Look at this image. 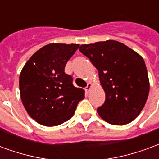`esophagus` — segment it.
<instances>
[{
  "label": "esophagus",
  "mask_w": 159,
  "mask_h": 159,
  "mask_svg": "<svg viewBox=\"0 0 159 159\" xmlns=\"http://www.w3.org/2000/svg\"><path fill=\"white\" fill-rule=\"evenodd\" d=\"M92 87V84H91V82H88V84H87V86L85 87V91H87V92H89V91L91 90V88Z\"/></svg>",
  "instance_id": "1"
}]
</instances>
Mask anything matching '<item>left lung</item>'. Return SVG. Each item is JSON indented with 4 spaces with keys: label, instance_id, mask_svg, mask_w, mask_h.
I'll return each mask as SVG.
<instances>
[{
    "label": "left lung",
    "instance_id": "left-lung-1",
    "mask_svg": "<svg viewBox=\"0 0 159 159\" xmlns=\"http://www.w3.org/2000/svg\"><path fill=\"white\" fill-rule=\"evenodd\" d=\"M79 50L99 73L106 95L104 104L97 108L101 118L114 125L133 121L143 109L150 89L141 56L113 40L81 45Z\"/></svg>",
    "mask_w": 159,
    "mask_h": 159
}]
</instances>
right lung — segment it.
<instances>
[{"instance_id":"right-lung-1","label":"right lung","mask_w":159,"mask_h":159,"mask_svg":"<svg viewBox=\"0 0 159 159\" xmlns=\"http://www.w3.org/2000/svg\"><path fill=\"white\" fill-rule=\"evenodd\" d=\"M79 44L51 43L25 63L19 76L22 102L29 115L45 126L59 125L72 118L84 91L75 87L64 72Z\"/></svg>"}]
</instances>
